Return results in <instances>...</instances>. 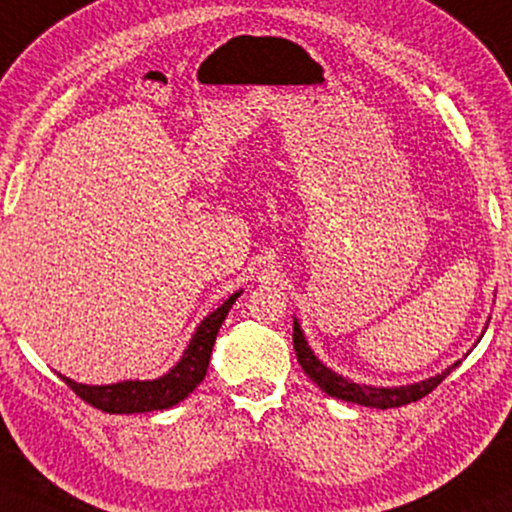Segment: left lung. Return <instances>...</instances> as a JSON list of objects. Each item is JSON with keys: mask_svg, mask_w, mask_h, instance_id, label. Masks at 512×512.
Returning a JSON list of instances; mask_svg holds the SVG:
<instances>
[{"mask_svg": "<svg viewBox=\"0 0 512 512\" xmlns=\"http://www.w3.org/2000/svg\"><path fill=\"white\" fill-rule=\"evenodd\" d=\"M293 347L300 361L302 371L321 387L323 392L331 394L335 399L349 401V404H361V406H373V409H397V406H406L411 401L423 399L425 394H430L442 380L449 375L458 364L446 368L444 373L435 375V378L423 380V383L406 385V387H371V385H357L349 383L342 375L333 373L331 368H326L319 359L314 357V352L309 349L304 333L300 331V323L293 321Z\"/></svg>", "mask_w": 512, "mask_h": 512, "instance_id": "obj_1", "label": "left lung"}]
</instances>
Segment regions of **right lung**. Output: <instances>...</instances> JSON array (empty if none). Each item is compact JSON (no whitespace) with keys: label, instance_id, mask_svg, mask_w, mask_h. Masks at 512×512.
<instances>
[{"label":"right lung","instance_id":"1","mask_svg":"<svg viewBox=\"0 0 512 512\" xmlns=\"http://www.w3.org/2000/svg\"><path fill=\"white\" fill-rule=\"evenodd\" d=\"M241 293H234L222 307L215 309L205 321L200 323L198 331L193 333L191 345L186 347L184 357L170 373H165L158 380H125V383L115 385H80L75 380L63 378L70 390L77 397L92 404L94 409L103 413H146V411H163L170 406L184 401L196 387L203 383L205 373H208L212 345H215L219 328L229 314L231 304Z\"/></svg>","mask_w":512,"mask_h":512}]
</instances>
